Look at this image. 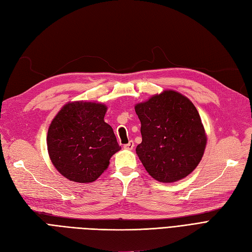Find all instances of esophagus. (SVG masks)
<instances>
[{
    "instance_id": "34e87169",
    "label": "esophagus",
    "mask_w": 252,
    "mask_h": 252,
    "mask_svg": "<svg viewBox=\"0 0 252 252\" xmlns=\"http://www.w3.org/2000/svg\"><path fill=\"white\" fill-rule=\"evenodd\" d=\"M133 147H134L133 141H129L127 144L124 145V148L127 149V150H131V149H133Z\"/></svg>"
}]
</instances>
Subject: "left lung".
I'll list each match as a JSON object with an SVG mask.
<instances>
[{
	"label": "left lung",
	"mask_w": 252,
	"mask_h": 252,
	"mask_svg": "<svg viewBox=\"0 0 252 252\" xmlns=\"http://www.w3.org/2000/svg\"><path fill=\"white\" fill-rule=\"evenodd\" d=\"M134 109L142 134L135 151L151 177L172 183L191 173L206 146L205 130L194 105L177 91L167 90L135 105Z\"/></svg>",
	"instance_id": "left-lung-1"
}]
</instances>
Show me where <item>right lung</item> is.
I'll use <instances>...</instances> for the list:
<instances>
[{"mask_svg":"<svg viewBox=\"0 0 252 252\" xmlns=\"http://www.w3.org/2000/svg\"><path fill=\"white\" fill-rule=\"evenodd\" d=\"M106 109L103 104L69 103L53 119L47 134L48 154L66 179L95 181L121 149L111 126L104 122Z\"/></svg>","mask_w":252,"mask_h":252,"instance_id":"obj_1","label":"right lung"}]
</instances>
